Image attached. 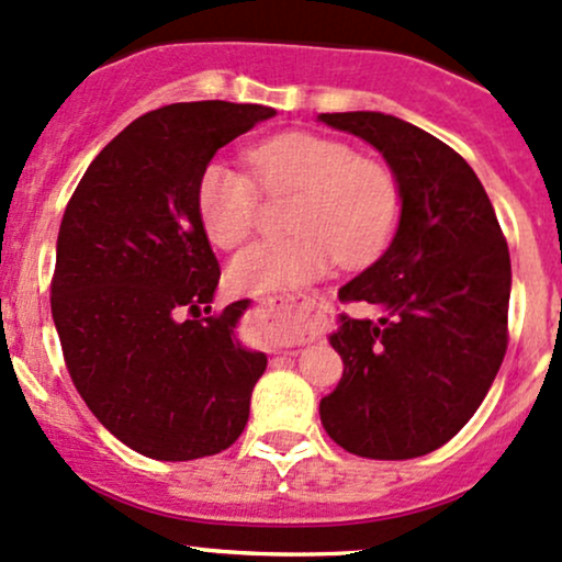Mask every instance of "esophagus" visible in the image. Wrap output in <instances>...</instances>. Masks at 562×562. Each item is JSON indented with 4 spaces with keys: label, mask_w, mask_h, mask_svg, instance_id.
<instances>
[{
    "label": "esophagus",
    "mask_w": 562,
    "mask_h": 562,
    "mask_svg": "<svg viewBox=\"0 0 562 562\" xmlns=\"http://www.w3.org/2000/svg\"><path fill=\"white\" fill-rule=\"evenodd\" d=\"M261 304L271 306V310H288V314H295V317L301 319L325 317V312H328V306H325L319 299L295 301V299H280V295H267V299H261Z\"/></svg>",
    "instance_id": "esophagus-1"
}]
</instances>
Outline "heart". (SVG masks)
I'll list each match as a JSON object with an SVG mask.
<instances>
[{
	"label": "heart",
	"instance_id": "b5f03b06",
	"mask_svg": "<svg viewBox=\"0 0 562 562\" xmlns=\"http://www.w3.org/2000/svg\"><path fill=\"white\" fill-rule=\"evenodd\" d=\"M252 176L267 191L299 189L293 237L258 239L229 263V282L245 293H282L317 280L336 252L360 263L390 243L400 218L394 176L349 144L312 133H285L248 151ZM196 211L207 237L234 248L258 215V187L226 159H211L196 183Z\"/></svg>",
	"mask_w": 562,
	"mask_h": 562
}]
</instances>
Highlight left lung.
I'll list each match as a JSON object with an SVG mask.
<instances>
[{
	"mask_svg": "<svg viewBox=\"0 0 562 562\" xmlns=\"http://www.w3.org/2000/svg\"><path fill=\"white\" fill-rule=\"evenodd\" d=\"M317 120L371 144L400 189L386 250L338 291L379 317L338 314L328 341L344 373L319 400V422L355 456L416 459L470 422L502 368L509 248L483 183L451 146L381 111Z\"/></svg>",
	"mask_w": 562,
	"mask_h": 562,
	"instance_id": "obj_1",
	"label": "left lung"
}]
</instances>
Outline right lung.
Instances as JSON below:
<instances>
[{"instance_id":"1","label":"right lung","mask_w":562,"mask_h":562,"mask_svg":"<svg viewBox=\"0 0 562 562\" xmlns=\"http://www.w3.org/2000/svg\"><path fill=\"white\" fill-rule=\"evenodd\" d=\"M277 111L170 103L90 162L55 248L53 323L92 416L157 461L226 451L250 416L267 355L237 336L250 299L211 312L221 269L196 211L202 170Z\"/></svg>"}]
</instances>
